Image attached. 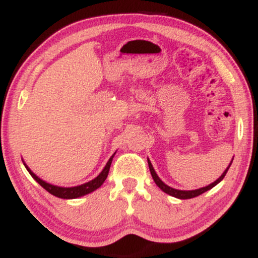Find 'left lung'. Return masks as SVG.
<instances>
[{"label":"left lung","mask_w":258,"mask_h":258,"mask_svg":"<svg viewBox=\"0 0 258 258\" xmlns=\"http://www.w3.org/2000/svg\"><path fill=\"white\" fill-rule=\"evenodd\" d=\"M232 162H233V160H232ZM232 162H230L229 166H228V167L226 168V171H224V172L222 173V176L220 177V178H218L217 180H215V182L211 183V184H209L207 186H204V188H200V189H195V190H178V189L171 188V186H168L167 184H165V183L162 182V180L159 178V176H158V174H156L155 170H154L152 162H150V160L148 159V165H149L150 173H152V177H153L154 182L156 183V185H158L159 188L161 189L162 191H165V193H166V194L171 195V197L178 198V199H191V198L199 197L200 194L205 193V191L210 190V189H211V188H214V186H215L216 184H218V183H220L221 180L224 178V176H226L227 171L229 170V167H230V165H232Z\"/></svg>","instance_id":"8db88e82"}]
</instances>
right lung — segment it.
Returning a JSON list of instances; mask_svg holds the SVG:
<instances>
[{
  "label": "right lung",
  "mask_w": 258,
  "mask_h": 258,
  "mask_svg": "<svg viewBox=\"0 0 258 258\" xmlns=\"http://www.w3.org/2000/svg\"><path fill=\"white\" fill-rule=\"evenodd\" d=\"M115 155V153H114ZM114 155L111 156L110 159H109V161L106 162L105 167L103 168V171L100 172L98 176L96 177L94 179L90 180V182L85 183V184H81V185H78V186H70V188H64V186H57V185H53V184H49V183L44 182L41 178H38V177L29 168L28 166L25 165L26 170L29 171V173L31 174L32 178H34L36 182L40 184L42 188L46 189L48 193H51L52 195H54V197L57 198H61V199H76V198H80V197H84L86 194H90L92 191H94L96 189H98L100 185L104 183V180L106 179V177H108V173H109V170H110V165H111V161H112V158H114Z\"/></svg>",
  "instance_id": "add662e5"
}]
</instances>
